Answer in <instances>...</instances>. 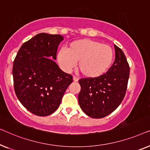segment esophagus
<instances>
[{
    "label": "esophagus",
    "mask_w": 150,
    "mask_h": 150,
    "mask_svg": "<svg viewBox=\"0 0 150 150\" xmlns=\"http://www.w3.org/2000/svg\"><path fill=\"white\" fill-rule=\"evenodd\" d=\"M73 81H79V78H78V77H76V76H73Z\"/></svg>",
    "instance_id": "obj_1"
}]
</instances>
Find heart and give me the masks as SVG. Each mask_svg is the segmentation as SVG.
Listing matches in <instances>:
<instances>
[{"label": "heart", "mask_w": 150, "mask_h": 150, "mask_svg": "<svg viewBox=\"0 0 150 150\" xmlns=\"http://www.w3.org/2000/svg\"><path fill=\"white\" fill-rule=\"evenodd\" d=\"M58 63L69 71L78 62V69L85 77L95 78L102 75L110 67L113 51L110 46L91 39H80L70 43L66 50L58 54Z\"/></svg>", "instance_id": "b5f03b06"}]
</instances>
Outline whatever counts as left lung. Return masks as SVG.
<instances>
[{
    "mask_svg": "<svg viewBox=\"0 0 150 150\" xmlns=\"http://www.w3.org/2000/svg\"><path fill=\"white\" fill-rule=\"evenodd\" d=\"M114 47L115 61L106 73L98 77L79 80L81 86L78 96L79 106L92 118H102L110 114L125 96L130 67L122 50L117 45Z\"/></svg>",
    "mask_w": 150,
    "mask_h": 150,
    "instance_id": "8db88e82",
    "label": "left lung"
}]
</instances>
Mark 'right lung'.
<instances>
[{"mask_svg": "<svg viewBox=\"0 0 150 150\" xmlns=\"http://www.w3.org/2000/svg\"><path fill=\"white\" fill-rule=\"evenodd\" d=\"M63 39L60 35L37 34L21 46L13 61L16 96L27 110L38 116L53 113L73 82V76L62 71L51 59H56Z\"/></svg>", "mask_w": 150, "mask_h": 150, "instance_id": "1", "label": "right lung"}]
</instances>
